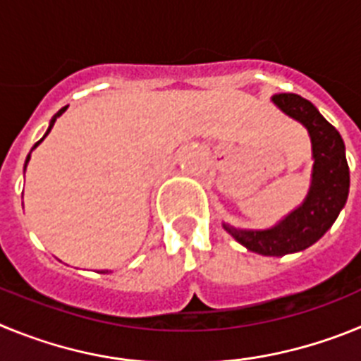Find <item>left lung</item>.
Segmentation results:
<instances>
[{"label":"left lung","instance_id":"obj_1","mask_svg":"<svg viewBox=\"0 0 361 361\" xmlns=\"http://www.w3.org/2000/svg\"><path fill=\"white\" fill-rule=\"evenodd\" d=\"M271 101L307 128L314 159L311 188L302 206L273 228L237 229L224 224V229L253 253L283 257L307 250L334 224L349 195V166L342 135L314 104L296 94H276Z\"/></svg>","mask_w":361,"mask_h":361}]
</instances>
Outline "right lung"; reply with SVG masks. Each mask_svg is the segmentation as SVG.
Returning a JSON list of instances; mask_svg holds the SVG:
<instances>
[{"label":"right lung","mask_w":361,"mask_h":361,"mask_svg":"<svg viewBox=\"0 0 361 361\" xmlns=\"http://www.w3.org/2000/svg\"><path fill=\"white\" fill-rule=\"evenodd\" d=\"M66 108H68V106L61 108V110L57 111L56 116H54V117H52V119H50V126H49V130H47V133H44V135H43V139H44V137H47V135H49V133H50V130H52V126H54V123H56V119H57V117H59V116H61V114H63V111H65V110H66ZM43 139H41V141H43ZM41 141H37V142H36V145L32 146V149L36 148V146H37V145H39V142H41ZM32 149H30V152H32ZM28 161H30V153H28V155H27V161H25V170H27V164H28ZM103 273H104V271H103ZM106 273H108V271H106Z\"/></svg>","instance_id":"1"}]
</instances>
